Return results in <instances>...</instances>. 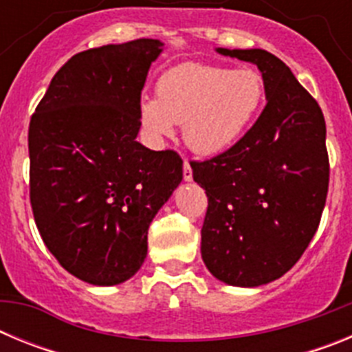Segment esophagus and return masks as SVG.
I'll list each match as a JSON object with an SVG mask.
<instances>
[{
    "label": "esophagus",
    "instance_id": "esophagus-1",
    "mask_svg": "<svg viewBox=\"0 0 352 352\" xmlns=\"http://www.w3.org/2000/svg\"><path fill=\"white\" fill-rule=\"evenodd\" d=\"M183 179L185 182H192V167L188 164V160L183 162Z\"/></svg>",
    "mask_w": 352,
    "mask_h": 352
}]
</instances>
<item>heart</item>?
Here are the masks:
<instances>
[{"mask_svg": "<svg viewBox=\"0 0 352 352\" xmlns=\"http://www.w3.org/2000/svg\"><path fill=\"white\" fill-rule=\"evenodd\" d=\"M264 98V80L254 68L232 70L183 63L158 79L157 98H142L139 116L155 138H169L183 123V138L199 155L234 146Z\"/></svg>", "mask_w": 352, "mask_h": 352, "instance_id": "b5f03b06", "label": "heart"}]
</instances>
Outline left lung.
<instances>
[{
	"instance_id": "left-lung-1",
	"label": "left lung",
	"mask_w": 352,
	"mask_h": 352,
	"mask_svg": "<svg viewBox=\"0 0 352 352\" xmlns=\"http://www.w3.org/2000/svg\"><path fill=\"white\" fill-rule=\"evenodd\" d=\"M217 51L257 65L268 102L234 146L190 162L208 195L201 254L219 280L257 287L298 263L321 222L329 183L326 123L316 98L272 52Z\"/></svg>"
}]
</instances>
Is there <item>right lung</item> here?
<instances>
[{
	"mask_svg": "<svg viewBox=\"0 0 352 352\" xmlns=\"http://www.w3.org/2000/svg\"><path fill=\"white\" fill-rule=\"evenodd\" d=\"M160 52V40L139 38L72 56L31 116L35 223L58 263L88 284L138 273L149 223L183 179L176 151L135 141L141 91Z\"/></svg>",
	"mask_w": 352,
	"mask_h": 352,
	"instance_id": "1",
	"label": "right lung"
}]
</instances>
